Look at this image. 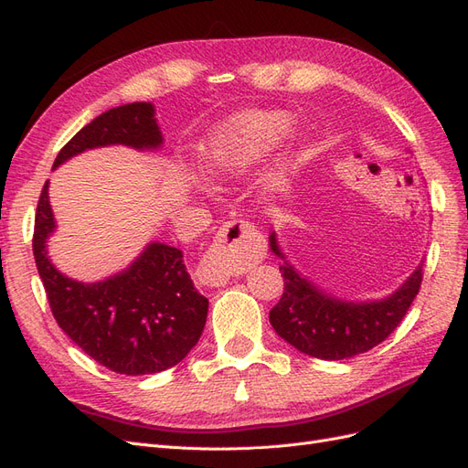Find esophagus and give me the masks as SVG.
Here are the masks:
<instances>
[{"label": "esophagus", "mask_w": 468, "mask_h": 468, "mask_svg": "<svg viewBox=\"0 0 468 468\" xmlns=\"http://www.w3.org/2000/svg\"><path fill=\"white\" fill-rule=\"evenodd\" d=\"M265 239L246 220H230L217 234L213 246L197 267V281L205 286H224L230 275H241L263 261Z\"/></svg>", "instance_id": "34e87169"}]
</instances>
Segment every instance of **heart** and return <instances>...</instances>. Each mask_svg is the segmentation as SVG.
<instances>
[{
  "instance_id": "obj_1",
  "label": "heart",
  "mask_w": 468,
  "mask_h": 468,
  "mask_svg": "<svg viewBox=\"0 0 468 468\" xmlns=\"http://www.w3.org/2000/svg\"><path fill=\"white\" fill-rule=\"evenodd\" d=\"M292 116L279 110H241L208 130L201 147V166L208 176L234 178L275 156L292 132ZM272 196H284L288 180L267 184Z\"/></svg>"
}]
</instances>
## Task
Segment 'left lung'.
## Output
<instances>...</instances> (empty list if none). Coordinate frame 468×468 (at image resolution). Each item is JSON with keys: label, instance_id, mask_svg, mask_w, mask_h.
<instances>
[{"label": "left lung", "instance_id": "obj_1", "mask_svg": "<svg viewBox=\"0 0 468 468\" xmlns=\"http://www.w3.org/2000/svg\"><path fill=\"white\" fill-rule=\"evenodd\" d=\"M269 246L282 260L284 279L282 298L269 312V321L288 345L314 358L345 360L378 346L395 331L420 290L422 263L388 296L338 298L288 261L277 232H271Z\"/></svg>", "mask_w": 468, "mask_h": 468}]
</instances>
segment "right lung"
Wrapping results in <instances>:
<instances>
[{
	"mask_svg": "<svg viewBox=\"0 0 468 468\" xmlns=\"http://www.w3.org/2000/svg\"><path fill=\"white\" fill-rule=\"evenodd\" d=\"M154 104L116 106L87 123L63 147L54 170L73 156L102 147L139 153L163 149ZM44 184L35 218L32 251L58 325L92 360L116 374H158L182 362L203 333L208 300L193 286L182 251L151 241L125 269L106 279L75 281L52 263L48 239L58 229Z\"/></svg>",
	"mask_w": 468,
	"mask_h": 468,
	"instance_id": "obj_1",
	"label": "right lung"
}]
</instances>
